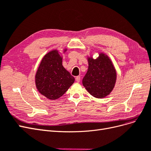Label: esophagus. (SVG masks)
Returning <instances> with one entry per match:
<instances>
[{
    "mask_svg": "<svg viewBox=\"0 0 151 151\" xmlns=\"http://www.w3.org/2000/svg\"><path fill=\"white\" fill-rule=\"evenodd\" d=\"M76 81L77 82V83H79L81 81V77L80 76H77L76 77Z\"/></svg>",
    "mask_w": 151,
    "mask_h": 151,
    "instance_id": "34e87169",
    "label": "esophagus"
}]
</instances>
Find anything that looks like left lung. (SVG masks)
<instances>
[{"instance_id": "8db88e82", "label": "left lung", "mask_w": 151, "mask_h": 151, "mask_svg": "<svg viewBox=\"0 0 151 151\" xmlns=\"http://www.w3.org/2000/svg\"><path fill=\"white\" fill-rule=\"evenodd\" d=\"M88 69L83 84L93 96L104 98L113 89L116 81V71L108 55L100 53L96 59L88 57Z\"/></svg>"}]
</instances>
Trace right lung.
I'll use <instances>...</instances> for the list:
<instances>
[{"instance_id":"right-lung-1","label":"right lung","mask_w":151,"mask_h":151,"mask_svg":"<svg viewBox=\"0 0 151 151\" xmlns=\"http://www.w3.org/2000/svg\"><path fill=\"white\" fill-rule=\"evenodd\" d=\"M66 51L65 49L63 52ZM74 81V77L62 65V57L57 50H52L43 57L35 76L39 93L51 100L61 97Z\"/></svg>"}]
</instances>
